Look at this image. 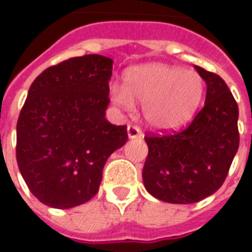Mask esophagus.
<instances>
[{
    "label": "esophagus",
    "mask_w": 252,
    "mask_h": 252,
    "mask_svg": "<svg viewBox=\"0 0 252 252\" xmlns=\"http://www.w3.org/2000/svg\"><path fill=\"white\" fill-rule=\"evenodd\" d=\"M126 131H128V137L129 139H136V137H142V129L139 128L137 126H133V124H129L128 128H126Z\"/></svg>",
    "instance_id": "34e87169"
}]
</instances>
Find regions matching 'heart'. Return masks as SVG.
I'll return each instance as SVG.
<instances>
[{
	"mask_svg": "<svg viewBox=\"0 0 252 252\" xmlns=\"http://www.w3.org/2000/svg\"><path fill=\"white\" fill-rule=\"evenodd\" d=\"M205 83L198 72L166 64L132 67L124 75V88H110V99L123 109L143 105L148 124L158 129L182 126L194 115Z\"/></svg>",
	"mask_w": 252,
	"mask_h": 252,
	"instance_id": "obj_1",
	"label": "heart"
}]
</instances>
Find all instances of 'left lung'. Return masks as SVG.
<instances>
[{
	"label": "left lung",
	"mask_w": 252,
	"mask_h": 252,
	"mask_svg": "<svg viewBox=\"0 0 252 252\" xmlns=\"http://www.w3.org/2000/svg\"><path fill=\"white\" fill-rule=\"evenodd\" d=\"M195 70L206 83L202 109L181 131L144 136V186L171 204L198 202L220 189L239 148V108L227 83L202 67Z\"/></svg>",
	"instance_id": "obj_1"
}]
</instances>
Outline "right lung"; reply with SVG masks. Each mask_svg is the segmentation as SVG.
<instances>
[{
  "mask_svg": "<svg viewBox=\"0 0 252 252\" xmlns=\"http://www.w3.org/2000/svg\"><path fill=\"white\" fill-rule=\"evenodd\" d=\"M112 64L95 54L70 58L31 85L17 120L16 158L44 205L68 209L92 200L105 162L128 140L126 126L105 119Z\"/></svg>",
  "mask_w": 252,
  "mask_h": 252,
  "instance_id": "add662e5",
  "label": "right lung"
}]
</instances>
